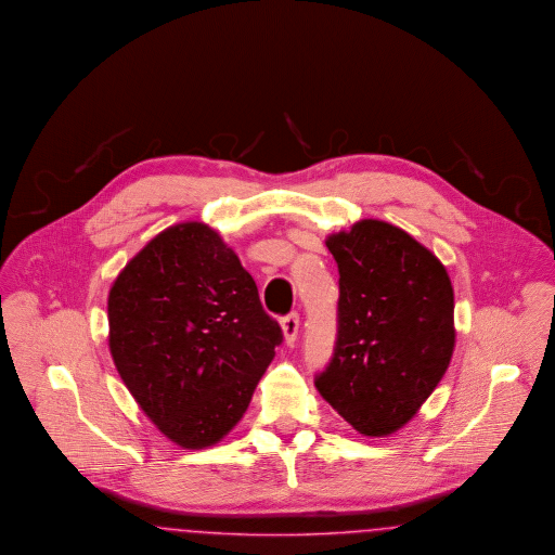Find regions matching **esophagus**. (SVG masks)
<instances>
[{"mask_svg":"<svg viewBox=\"0 0 555 555\" xmlns=\"http://www.w3.org/2000/svg\"><path fill=\"white\" fill-rule=\"evenodd\" d=\"M281 326H283V334H285V343L293 345L297 333H299V313H288L283 320H281Z\"/></svg>","mask_w":555,"mask_h":555,"instance_id":"1","label":"esophagus"}]
</instances>
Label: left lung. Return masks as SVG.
Returning <instances> with one entry per match:
<instances>
[{"label": "left lung", "mask_w": 555, "mask_h": 555, "mask_svg": "<svg viewBox=\"0 0 555 555\" xmlns=\"http://www.w3.org/2000/svg\"><path fill=\"white\" fill-rule=\"evenodd\" d=\"M326 247L340 274L338 334L315 388L359 434L384 438L413 420L450 365L452 283L425 245L390 222H356Z\"/></svg>", "instance_id": "1"}]
</instances>
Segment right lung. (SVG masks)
Wrapping results in <instances>:
<instances>
[{
	"instance_id": "add662e5",
	"label": "right lung",
	"mask_w": 555,
	"mask_h": 555,
	"mask_svg": "<svg viewBox=\"0 0 555 555\" xmlns=\"http://www.w3.org/2000/svg\"><path fill=\"white\" fill-rule=\"evenodd\" d=\"M107 313L124 384L188 450L237 425L283 340L251 274L204 222H179L144 245L115 279Z\"/></svg>"
}]
</instances>
